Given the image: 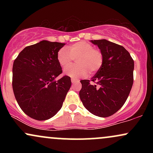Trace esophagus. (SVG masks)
Wrapping results in <instances>:
<instances>
[{
    "label": "esophagus",
    "mask_w": 153,
    "mask_h": 153,
    "mask_svg": "<svg viewBox=\"0 0 153 153\" xmlns=\"http://www.w3.org/2000/svg\"><path fill=\"white\" fill-rule=\"evenodd\" d=\"M71 82H72V83H75V82H79V79L72 78H71Z\"/></svg>",
    "instance_id": "34e87169"
}]
</instances>
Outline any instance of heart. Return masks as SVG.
<instances>
[{
  "label": "heart",
  "instance_id": "b5f03b06",
  "mask_svg": "<svg viewBox=\"0 0 153 153\" xmlns=\"http://www.w3.org/2000/svg\"><path fill=\"white\" fill-rule=\"evenodd\" d=\"M57 61L59 65L65 69L73 64L76 59V65L65 71V74L72 78H82L88 74L97 73L102 67V52L95 49L91 44L78 42L68 47L61 48L57 52Z\"/></svg>",
  "mask_w": 153,
  "mask_h": 153
}]
</instances>
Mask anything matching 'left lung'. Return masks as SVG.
Segmentation results:
<instances>
[{"instance_id": "8db88e82", "label": "left lung", "mask_w": 153, "mask_h": 153, "mask_svg": "<svg viewBox=\"0 0 153 153\" xmlns=\"http://www.w3.org/2000/svg\"><path fill=\"white\" fill-rule=\"evenodd\" d=\"M102 52L101 69L89 80H82L79 92L83 106L93 114L108 117L118 111L127 101L133 85L134 60L121 45L106 39L91 40Z\"/></svg>"}]
</instances>
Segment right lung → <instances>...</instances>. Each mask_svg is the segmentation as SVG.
I'll return each mask as SVG.
<instances>
[{"mask_svg":"<svg viewBox=\"0 0 153 153\" xmlns=\"http://www.w3.org/2000/svg\"><path fill=\"white\" fill-rule=\"evenodd\" d=\"M65 44L43 40L25 47L13 65L12 86L17 103L31 118L39 121L52 118L62 106L71 86L57 61V52Z\"/></svg>","mask_w":153,"mask_h":153,"instance_id":"1","label":"right lung"}]
</instances>
